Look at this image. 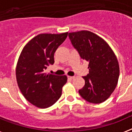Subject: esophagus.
<instances>
[{
    "label": "esophagus",
    "instance_id": "34e87169",
    "mask_svg": "<svg viewBox=\"0 0 132 132\" xmlns=\"http://www.w3.org/2000/svg\"><path fill=\"white\" fill-rule=\"evenodd\" d=\"M67 78H68L69 79H70V80H72V79H74V77H73V76H68V77H67Z\"/></svg>",
    "mask_w": 132,
    "mask_h": 132
}]
</instances>
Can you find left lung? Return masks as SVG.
Wrapping results in <instances>:
<instances>
[{
  "mask_svg": "<svg viewBox=\"0 0 132 132\" xmlns=\"http://www.w3.org/2000/svg\"><path fill=\"white\" fill-rule=\"evenodd\" d=\"M69 38L81 59L88 62L89 73L82 77L85 84L79 94L90 103L104 102L118 80L120 69L116 55L105 41L91 31L69 33Z\"/></svg>",
  "mask_w": 132,
  "mask_h": 132,
  "instance_id": "obj_1",
  "label": "left lung"
}]
</instances>
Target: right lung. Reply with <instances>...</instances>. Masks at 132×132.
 Returning a JSON list of instances; mask_svg holds the SVG:
<instances>
[{"label":"right lung","instance_id":"1","mask_svg":"<svg viewBox=\"0 0 132 132\" xmlns=\"http://www.w3.org/2000/svg\"><path fill=\"white\" fill-rule=\"evenodd\" d=\"M68 32L39 34L22 50L16 66L18 87L25 98L38 108L54 104L61 96L67 77L46 74L45 69L54 63V53L67 38Z\"/></svg>","mask_w":132,"mask_h":132}]
</instances>
